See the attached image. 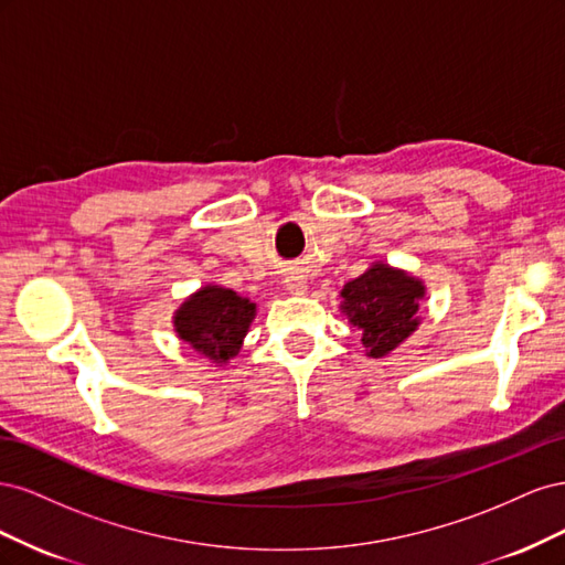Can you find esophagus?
<instances>
[{"instance_id": "34e87169", "label": "esophagus", "mask_w": 565, "mask_h": 565, "mask_svg": "<svg viewBox=\"0 0 565 565\" xmlns=\"http://www.w3.org/2000/svg\"><path fill=\"white\" fill-rule=\"evenodd\" d=\"M306 289H309V285H306V280L303 278H287V292L289 295H295V297H301V295H306Z\"/></svg>"}]
</instances>
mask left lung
<instances>
[{
	"instance_id": "1",
	"label": "left lung",
	"mask_w": 565,
	"mask_h": 565,
	"mask_svg": "<svg viewBox=\"0 0 565 565\" xmlns=\"http://www.w3.org/2000/svg\"><path fill=\"white\" fill-rule=\"evenodd\" d=\"M339 297V311L353 328L363 330L365 355L384 358L417 332L426 285L405 268L372 262L363 276L344 285Z\"/></svg>"
}]
</instances>
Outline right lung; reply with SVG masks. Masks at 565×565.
Instances as JSON below:
<instances>
[{
  "label": "right lung",
  "instance_id": "right-lung-1",
  "mask_svg": "<svg viewBox=\"0 0 565 565\" xmlns=\"http://www.w3.org/2000/svg\"><path fill=\"white\" fill-rule=\"evenodd\" d=\"M256 303L224 285H204L174 311V332L188 347L224 367L243 349Z\"/></svg>",
  "mask_w": 565,
  "mask_h": 565
}]
</instances>
